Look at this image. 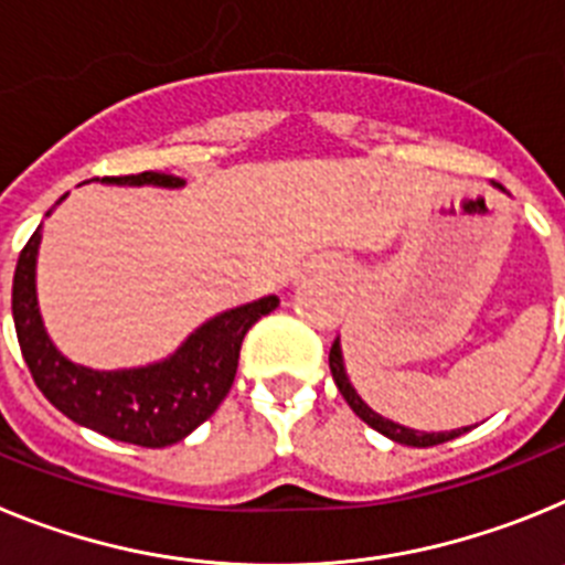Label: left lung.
I'll use <instances>...</instances> for the list:
<instances>
[{
  "mask_svg": "<svg viewBox=\"0 0 565 565\" xmlns=\"http://www.w3.org/2000/svg\"><path fill=\"white\" fill-rule=\"evenodd\" d=\"M328 362H331L333 382H337V387H339V393L344 396V402L351 404V411L356 413V416L362 418L367 427L379 430L382 436L393 438V441H398V444H407V447H436V444L450 441V438H458L461 433H467V427H461V430H450V433H422V430H411V427H402V424L391 422V418H382L379 413H373L371 407L362 402V396H359L356 391H353L351 379H348V373H344L342 348H339V339L331 344V356H328Z\"/></svg>",
  "mask_w": 565,
  "mask_h": 565,
  "instance_id": "1",
  "label": "left lung"
}]
</instances>
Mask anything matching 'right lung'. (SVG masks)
I'll list each match as a JSON object with an SVG mask.
<instances>
[{
	"mask_svg": "<svg viewBox=\"0 0 565 565\" xmlns=\"http://www.w3.org/2000/svg\"><path fill=\"white\" fill-rule=\"evenodd\" d=\"M102 183L181 189L186 181L167 172H141L102 178ZM39 243L42 226L22 248L13 274V326L22 356L36 387L56 411L115 441L154 450L201 427L232 391L239 344L248 328L279 306L277 297H263L217 313L163 362L129 371H93L58 353L44 331L36 299Z\"/></svg>",
	"mask_w": 565,
	"mask_h": 565,
	"instance_id": "obj_1",
	"label": "right lung"
}]
</instances>
